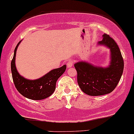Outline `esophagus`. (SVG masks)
Masks as SVG:
<instances>
[{
	"mask_svg": "<svg viewBox=\"0 0 134 134\" xmlns=\"http://www.w3.org/2000/svg\"><path fill=\"white\" fill-rule=\"evenodd\" d=\"M74 65V62L72 60H69L68 62L67 63V68H70V67H71L73 66Z\"/></svg>",
	"mask_w": 134,
	"mask_h": 134,
	"instance_id": "34e87169",
	"label": "esophagus"
}]
</instances>
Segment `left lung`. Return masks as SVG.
Segmentation results:
<instances>
[{
    "mask_svg": "<svg viewBox=\"0 0 134 134\" xmlns=\"http://www.w3.org/2000/svg\"><path fill=\"white\" fill-rule=\"evenodd\" d=\"M98 44L110 51V65L107 67L94 66L86 62L74 64L77 72V82L80 89L88 96H99L112 92L120 80L124 70V60L117 43L104 34Z\"/></svg>",
    "mask_w": 134,
    "mask_h": 134,
    "instance_id": "1",
    "label": "left lung"
}]
</instances>
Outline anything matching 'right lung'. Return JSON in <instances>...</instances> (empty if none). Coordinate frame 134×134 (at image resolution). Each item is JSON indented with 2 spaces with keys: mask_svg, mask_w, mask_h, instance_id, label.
I'll use <instances>...</instances> for the list:
<instances>
[{
  "mask_svg": "<svg viewBox=\"0 0 134 134\" xmlns=\"http://www.w3.org/2000/svg\"><path fill=\"white\" fill-rule=\"evenodd\" d=\"M20 41L14 50V57L11 62V71L14 84L19 92L27 99L42 100L51 96L55 89L58 79L65 71L66 65L55 69L38 79L29 80L21 76L15 67V56L17 47Z\"/></svg>",
  "mask_w": 134,
  "mask_h": 134,
  "instance_id": "obj_1",
  "label": "right lung"
}]
</instances>
